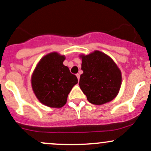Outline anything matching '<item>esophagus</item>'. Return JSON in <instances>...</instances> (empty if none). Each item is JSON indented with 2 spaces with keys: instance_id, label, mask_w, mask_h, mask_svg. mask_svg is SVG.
I'll list each match as a JSON object with an SVG mask.
<instances>
[{
  "instance_id": "1",
  "label": "esophagus",
  "mask_w": 151,
  "mask_h": 151,
  "mask_svg": "<svg viewBox=\"0 0 151 151\" xmlns=\"http://www.w3.org/2000/svg\"><path fill=\"white\" fill-rule=\"evenodd\" d=\"M76 76H77L78 80H79V78H80V75H79V74H76Z\"/></svg>"
}]
</instances>
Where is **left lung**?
<instances>
[{
	"label": "left lung",
	"instance_id": "8db88e82",
	"mask_svg": "<svg viewBox=\"0 0 151 151\" xmlns=\"http://www.w3.org/2000/svg\"><path fill=\"white\" fill-rule=\"evenodd\" d=\"M81 70L79 85L90 103L101 105L114 99L119 92L122 76L110 57L99 50L80 55Z\"/></svg>",
	"mask_w": 151,
	"mask_h": 151
}]
</instances>
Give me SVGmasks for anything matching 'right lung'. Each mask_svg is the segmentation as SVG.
Segmentation results:
<instances>
[{
	"mask_svg": "<svg viewBox=\"0 0 151 151\" xmlns=\"http://www.w3.org/2000/svg\"><path fill=\"white\" fill-rule=\"evenodd\" d=\"M65 55L56 52L45 55L35 68L31 84L36 97L42 104L61 108L66 104L72 87L78 83L74 74L63 65Z\"/></svg>",
	"mask_w": 151,
	"mask_h": 151,
	"instance_id": "1",
	"label": "right lung"
}]
</instances>
